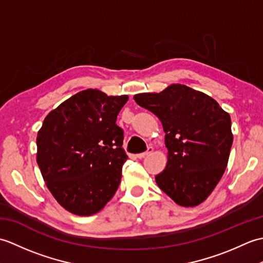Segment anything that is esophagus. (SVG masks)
<instances>
[{"label":"esophagus","instance_id":"obj_1","mask_svg":"<svg viewBox=\"0 0 263 263\" xmlns=\"http://www.w3.org/2000/svg\"><path fill=\"white\" fill-rule=\"evenodd\" d=\"M154 152V148L153 147H148V149H147V152H144V153H141V154H138L137 155V158H139V159H141V158H144L146 157V156H148L149 154H152Z\"/></svg>","mask_w":263,"mask_h":263}]
</instances>
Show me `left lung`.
<instances>
[{
  "instance_id": "1",
  "label": "left lung",
  "mask_w": 263,
  "mask_h": 263,
  "mask_svg": "<svg viewBox=\"0 0 263 263\" xmlns=\"http://www.w3.org/2000/svg\"><path fill=\"white\" fill-rule=\"evenodd\" d=\"M133 98L158 117L166 133L167 165L155 177L157 185L182 206L203 202L227 167L233 144L230 114L208 95L180 83Z\"/></svg>"
}]
</instances>
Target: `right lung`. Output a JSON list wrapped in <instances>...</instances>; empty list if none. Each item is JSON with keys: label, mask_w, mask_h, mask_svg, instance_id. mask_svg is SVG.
<instances>
[{"label": "right lung", "mask_w": 263, "mask_h": 263, "mask_svg": "<svg viewBox=\"0 0 263 263\" xmlns=\"http://www.w3.org/2000/svg\"><path fill=\"white\" fill-rule=\"evenodd\" d=\"M126 95L87 89L49 111L37 135L46 186L71 214L91 216L114 197L127 159L116 119Z\"/></svg>", "instance_id": "obj_1"}]
</instances>
